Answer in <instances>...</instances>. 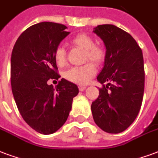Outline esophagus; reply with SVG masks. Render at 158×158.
Wrapping results in <instances>:
<instances>
[{"mask_svg": "<svg viewBox=\"0 0 158 158\" xmlns=\"http://www.w3.org/2000/svg\"><path fill=\"white\" fill-rule=\"evenodd\" d=\"M78 88H79V90H80L81 92H83V91H85L86 88V86H78Z\"/></svg>", "mask_w": 158, "mask_h": 158, "instance_id": "esophagus-1", "label": "esophagus"}]
</instances>
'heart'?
I'll use <instances>...</instances> for the list:
<instances>
[{
  "label": "heart",
  "instance_id": "obj_1",
  "mask_svg": "<svg viewBox=\"0 0 158 158\" xmlns=\"http://www.w3.org/2000/svg\"><path fill=\"white\" fill-rule=\"evenodd\" d=\"M72 44L78 49L85 52L84 61H90L96 65H101L106 57V52L102 47L95 44L92 36L86 34H78L72 39ZM55 61L59 66H63L66 63V52L61 46L56 47L54 52ZM96 74V67L93 64L86 63L83 66L71 67L65 73L66 80L73 83L85 85Z\"/></svg>",
  "mask_w": 158,
  "mask_h": 158
}]
</instances>
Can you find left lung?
I'll return each mask as SVG.
<instances>
[{
  "label": "left lung",
  "instance_id": "8db88e82",
  "mask_svg": "<svg viewBox=\"0 0 158 158\" xmlns=\"http://www.w3.org/2000/svg\"><path fill=\"white\" fill-rule=\"evenodd\" d=\"M93 31L106 51L97 77L103 86L92 103V117L104 131L120 133L133 123L142 106L145 82L142 49L129 33L113 25L97 26Z\"/></svg>",
  "mask_w": 158,
  "mask_h": 158
}]
</instances>
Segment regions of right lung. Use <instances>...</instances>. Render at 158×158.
<instances>
[{
    "label": "right lung",
    "instance_id": "1",
    "mask_svg": "<svg viewBox=\"0 0 158 158\" xmlns=\"http://www.w3.org/2000/svg\"><path fill=\"white\" fill-rule=\"evenodd\" d=\"M66 26L44 21L27 28L15 43L10 59L13 97L21 117L39 133H54L66 123L77 86L61 77L54 52L69 31Z\"/></svg>",
    "mask_w": 158,
    "mask_h": 158
}]
</instances>
